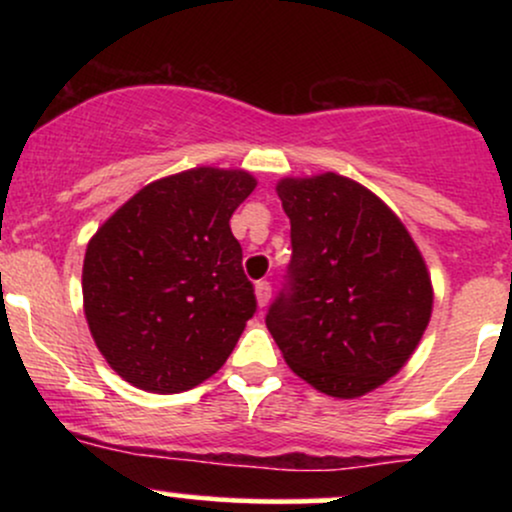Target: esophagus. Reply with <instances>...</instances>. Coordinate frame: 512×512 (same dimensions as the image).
I'll return each mask as SVG.
<instances>
[{"mask_svg": "<svg viewBox=\"0 0 512 512\" xmlns=\"http://www.w3.org/2000/svg\"><path fill=\"white\" fill-rule=\"evenodd\" d=\"M255 296H257V303H260V308L269 303V298H272V286H269V281H257L255 284Z\"/></svg>", "mask_w": 512, "mask_h": 512, "instance_id": "1", "label": "esophagus"}]
</instances>
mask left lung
Masks as SVG:
<instances>
[{"label": "left lung", "mask_w": 512, "mask_h": 512, "mask_svg": "<svg viewBox=\"0 0 512 512\" xmlns=\"http://www.w3.org/2000/svg\"><path fill=\"white\" fill-rule=\"evenodd\" d=\"M291 219L286 284L269 305L276 346L332 397H361L414 354L433 308L431 276L404 223L337 173L276 185Z\"/></svg>", "instance_id": "1"}]
</instances>
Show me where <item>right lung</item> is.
I'll list each match as a JSON object with an SVG mask.
<instances>
[{
	"label": "right lung",
	"instance_id": "add662e5",
	"mask_svg": "<svg viewBox=\"0 0 512 512\" xmlns=\"http://www.w3.org/2000/svg\"><path fill=\"white\" fill-rule=\"evenodd\" d=\"M255 185L245 170H185L139 190L88 240V330L127 383L185 392L231 356L257 301L228 221Z\"/></svg>",
	"mask_w": 512,
	"mask_h": 512
}]
</instances>
